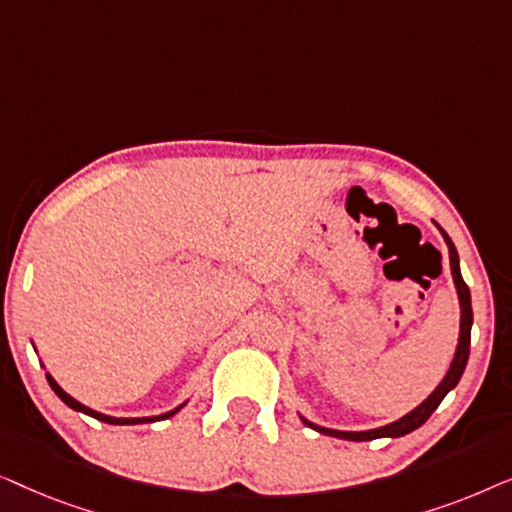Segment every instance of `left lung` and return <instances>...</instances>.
I'll return each mask as SVG.
<instances>
[{
	"instance_id": "1",
	"label": "left lung",
	"mask_w": 512,
	"mask_h": 512,
	"mask_svg": "<svg viewBox=\"0 0 512 512\" xmlns=\"http://www.w3.org/2000/svg\"><path fill=\"white\" fill-rule=\"evenodd\" d=\"M436 223V221H433ZM440 235H443V240L447 244V251H450V270H452V282H454V289H457V296H459V342H457V349H454V359L450 363V368H447V373L443 380L436 389L431 391L429 398L422 401L417 405L415 410H410L408 415H403L401 419H396V422L391 424H384V426H377V429H368V431H340V429H326V426H319L310 422V419H303L305 426H310V429L324 433V436H333V438H342V440H352V443H363V440H375V438H401V436H408L415 429H419L426 419L433 415V410L438 408L440 401L450 394V391L457 387L461 375H464L466 370V363H468V354H471V328H473V307H471V291H468V286L464 282V277H461V268H459V254H457V247H454V242L450 240V235L445 233L443 228L438 226Z\"/></svg>"
}]
</instances>
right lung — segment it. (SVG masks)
<instances>
[{
  "label": "right lung",
  "mask_w": 512,
  "mask_h": 512,
  "mask_svg": "<svg viewBox=\"0 0 512 512\" xmlns=\"http://www.w3.org/2000/svg\"><path fill=\"white\" fill-rule=\"evenodd\" d=\"M32 347H34V342H32ZM34 352H37V347H34ZM46 380H48V384H51V389L55 391V396H58L60 401L67 405V408H72V410H76V412H83V415H88V417L100 419V422H104V424H116V426H132V424H151V422H160V419H167V417L177 415V412H179L181 408H184V405L188 403V401H184L181 405H177V408H174V410H167V412H163V415H153V417H111V415H104V412H97V410H93V408H88V405H83V403L76 401V398L69 396L67 391L62 389L58 382L53 380V375H51V373H46Z\"/></svg>",
  "instance_id": "right-lung-1"
}]
</instances>
